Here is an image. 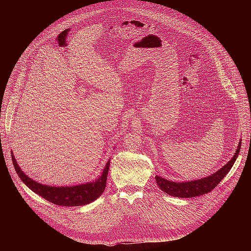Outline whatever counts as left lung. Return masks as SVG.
<instances>
[{"label":"left lung","mask_w":251,"mask_h":251,"mask_svg":"<svg viewBox=\"0 0 251 251\" xmlns=\"http://www.w3.org/2000/svg\"><path fill=\"white\" fill-rule=\"evenodd\" d=\"M241 141V140H240ZM241 148V142H239L238 148H237V151L234 154L232 159L221 168L218 172L215 174L210 175L208 177L200 179V180H195V181H189V182H172L166 180L162 177L155 176V181L157 183V186L160 187L164 192L168 193L169 195H172L175 197H182V199H188V197H195V196H200L203 195L205 193H208L212 191L218 184L223 180V178L225 177L231 168L233 167L237 156L239 154Z\"/></svg>","instance_id":"obj_1"}]
</instances>
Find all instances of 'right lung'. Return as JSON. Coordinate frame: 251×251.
<instances>
[{"instance_id": "1", "label": "right lung", "mask_w": 251, "mask_h": 251, "mask_svg": "<svg viewBox=\"0 0 251 251\" xmlns=\"http://www.w3.org/2000/svg\"><path fill=\"white\" fill-rule=\"evenodd\" d=\"M12 162L20 179L27 185L33 192L39 196L44 197L48 201L56 205L62 206H79L90 203L101 195L105 188L107 177L110 167V161L105 165L101 176L95 182H89L81 185L70 187H54L49 185H43L26 176L23 171L19 168L15 157L12 152Z\"/></svg>"}]
</instances>
